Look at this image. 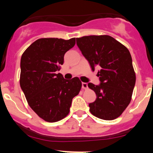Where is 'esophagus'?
Masks as SVG:
<instances>
[{
  "label": "esophagus",
  "instance_id": "1",
  "mask_svg": "<svg viewBox=\"0 0 153 153\" xmlns=\"http://www.w3.org/2000/svg\"><path fill=\"white\" fill-rule=\"evenodd\" d=\"M82 89H87L88 88V84L86 82H82Z\"/></svg>",
  "mask_w": 153,
  "mask_h": 153
}]
</instances>
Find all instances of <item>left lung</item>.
I'll list each match as a JSON object with an SVG mask.
<instances>
[{"label": "left lung", "mask_w": 153, "mask_h": 153, "mask_svg": "<svg viewBox=\"0 0 153 153\" xmlns=\"http://www.w3.org/2000/svg\"><path fill=\"white\" fill-rule=\"evenodd\" d=\"M76 42L92 71L99 68V85L88 84L96 94L89 103L91 113L103 120L117 119L130 103L136 81L130 52L108 35L82 36Z\"/></svg>", "instance_id": "8db88e82"}]
</instances>
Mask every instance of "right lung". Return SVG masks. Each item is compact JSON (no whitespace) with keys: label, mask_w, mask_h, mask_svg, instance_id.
Here are the masks:
<instances>
[{"label":"right lung","mask_w":153,"mask_h":153,"mask_svg":"<svg viewBox=\"0 0 153 153\" xmlns=\"http://www.w3.org/2000/svg\"><path fill=\"white\" fill-rule=\"evenodd\" d=\"M75 38H42L28 47L21 58L20 85L27 102L40 118L58 122L69 114L72 100L81 89L78 78L66 80L59 65L74 47Z\"/></svg>","instance_id":"add662e5"}]
</instances>
